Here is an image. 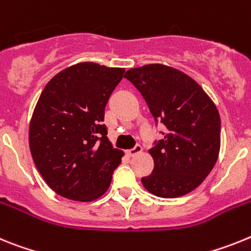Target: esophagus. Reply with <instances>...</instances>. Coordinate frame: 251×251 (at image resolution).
Segmentation results:
<instances>
[{
  "label": "esophagus",
  "mask_w": 251,
  "mask_h": 251,
  "mask_svg": "<svg viewBox=\"0 0 251 251\" xmlns=\"http://www.w3.org/2000/svg\"><path fill=\"white\" fill-rule=\"evenodd\" d=\"M141 151H143V147H141V145H139V144H136V145H135L132 149L127 150L126 152H127L128 156H135V155H138L139 152H141Z\"/></svg>",
  "instance_id": "34e87169"
}]
</instances>
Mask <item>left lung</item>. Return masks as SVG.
Segmentation results:
<instances>
[{
    "mask_svg": "<svg viewBox=\"0 0 251 251\" xmlns=\"http://www.w3.org/2000/svg\"><path fill=\"white\" fill-rule=\"evenodd\" d=\"M147 102L164 138L149 150L154 169L143 186L163 198L197 188L215 167L220 151L221 120L202 87L178 69L148 64L125 74Z\"/></svg>",
    "mask_w": 251,
    "mask_h": 251,
    "instance_id": "8db88e82",
    "label": "left lung"
}]
</instances>
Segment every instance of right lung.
<instances>
[{"mask_svg":"<svg viewBox=\"0 0 251 251\" xmlns=\"http://www.w3.org/2000/svg\"><path fill=\"white\" fill-rule=\"evenodd\" d=\"M124 72L78 63L54 75L39 97L30 151L41 177L62 197L89 202L110 187L124 152L108 141L104 107Z\"/></svg>","mask_w":251,"mask_h":251,"instance_id":"obj_1","label":"right lung"}]
</instances>
